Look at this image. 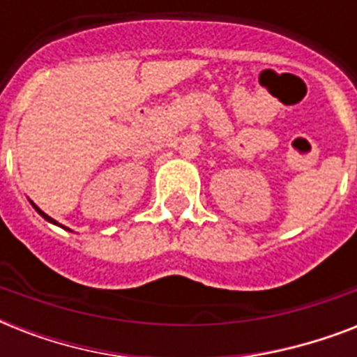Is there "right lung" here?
I'll list each match as a JSON object with an SVG mask.
<instances>
[{
  "instance_id": "right-lung-1",
  "label": "right lung",
  "mask_w": 357,
  "mask_h": 357,
  "mask_svg": "<svg viewBox=\"0 0 357 357\" xmlns=\"http://www.w3.org/2000/svg\"><path fill=\"white\" fill-rule=\"evenodd\" d=\"M29 202H31V200H29ZM31 206H33V209H35V211L38 213V215H40V217L44 218V220H47V222H50V224H55V226H59V228L66 229V231H72V229H70V228H66V226H63V224H59L57 220H55V218H52V217H50V215H46V213L42 211L40 207L36 206V204H33V202H31Z\"/></svg>"
}]
</instances>
